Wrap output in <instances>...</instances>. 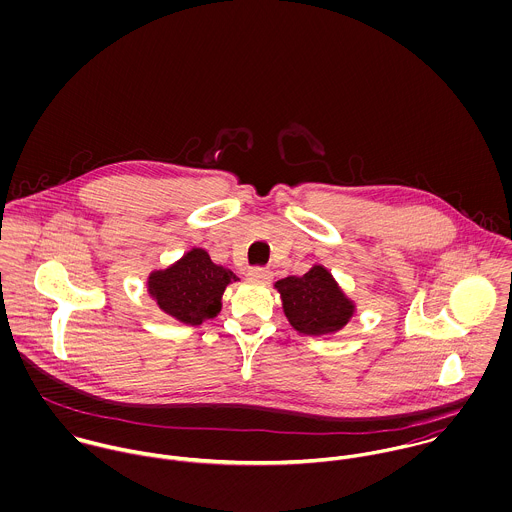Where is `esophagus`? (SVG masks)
<instances>
[{
	"label": "esophagus",
	"mask_w": 512,
	"mask_h": 512,
	"mask_svg": "<svg viewBox=\"0 0 512 512\" xmlns=\"http://www.w3.org/2000/svg\"><path fill=\"white\" fill-rule=\"evenodd\" d=\"M248 278L254 282H270L272 280V272L266 268H252L248 272Z\"/></svg>",
	"instance_id": "1"
}]
</instances>
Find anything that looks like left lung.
<instances>
[{
    "instance_id": "8db88e82",
    "label": "left lung",
    "mask_w": 512,
    "mask_h": 512,
    "mask_svg": "<svg viewBox=\"0 0 512 512\" xmlns=\"http://www.w3.org/2000/svg\"><path fill=\"white\" fill-rule=\"evenodd\" d=\"M274 288L282 297L290 325L303 335H333L341 331L357 311L355 301L345 295L331 272L321 264H313L303 276L278 280Z\"/></svg>"
}]
</instances>
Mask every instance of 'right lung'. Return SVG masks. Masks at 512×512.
<instances>
[{"instance_id": "right-lung-1", "label": "right lung", "mask_w": 512, "mask_h": 512, "mask_svg": "<svg viewBox=\"0 0 512 512\" xmlns=\"http://www.w3.org/2000/svg\"><path fill=\"white\" fill-rule=\"evenodd\" d=\"M236 274L215 264L207 250L191 248L165 270H153L147 293L163 313L185 325H201L219 315L222 293Z\"/></svg>"}]
</instances>
